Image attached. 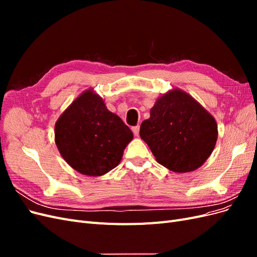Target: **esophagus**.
Returning <instances> with one entry per match:
<instances>
[{
  "label": "esophagus",
  "instance_id": "esophagus-1",
  "mask_svg": "<svg viewBox=\"0 0 257 257\" xmlns=\"http://www.w3.org/2000/svg\"><path fill=\"white\" fill-rule=\"evenodd\" d=\"M139 125H136V126H133L132 127V131H133V133H134V135L135 136H138V134H139Z\"/></svg>",
  "mask_w": 257,
  "mask_h": 257
}]
</instances>
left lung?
<instances>
[{
	"label": "left lung",
	"mask_w": 257,
	"mask_h": 257,
	"mask_svg": "<svg viewBox=\"0 0 257 257\" xmlns=\"http://www.w3.org/2000/svg\"><path fill=\"white\" fill-rule=\"evenodd\" d=\"M139 134L159 164L178 174L190 173L212 153L217 124L195 98L175 88L157 98Z\"/></svg>",
	"instance_id": "8db88e82"
}]
</instances>
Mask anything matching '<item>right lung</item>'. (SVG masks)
<instances>
[{
	"instance_id": "right-lung-1",
	"label": "right lung",
	"mask_w": 257,
	"mask_h": 257,
	"mask_svg": "<svg viewBox=\"0 0 257 257\" xmlns=\"http://www.w3.org/2000/svg\"><path fill=\"white\" fill-rule=\"evenodd\" d=\"M133 132L104 99L88 89L61 113L54 125V142L67 164L77 172L99 177L119 165Z\"/></svg>"
}]
</instances>
